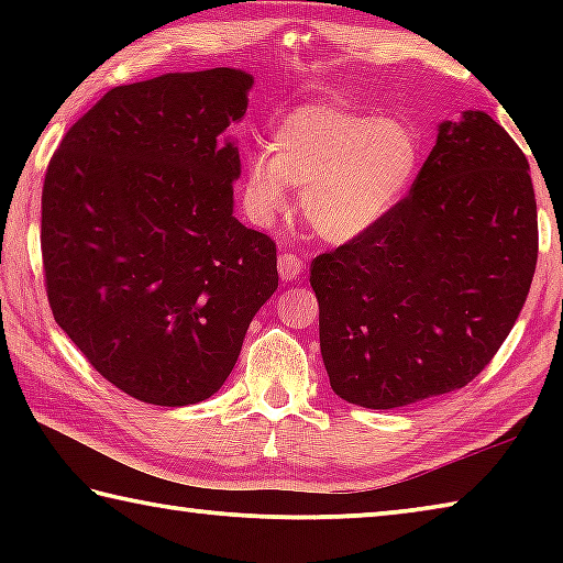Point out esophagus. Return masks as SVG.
<instances>
[{"instance_id":"esophagus-1","label":"esophagus","mask_w":563,"mask_h":563,"mask_svg":"<svg viewBox=\"0 0 563 563\" xmlns=\"http://www.w3.org/2000/svg\"><path fill=\"white\" fill-rule=\"evenodd\" d=\"M278 273L283 280H295L302 275V261L295 253H283L278 258Z\"/></svg>"}]
</instances>
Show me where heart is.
I'll list each match as a JSON object with an SVG mask.
<instances>
[{
  "mask_svg": "<svg viewBox=\"0 0 563 563\" xmlns=\"http://www.w3.org/2000/svg\"><path fill=\"white\" fill-rule=\"evenodd\" d=\"M422 161V139L405 119L330 103L290 111L268 151L245 168V203L261 223L300 190V213L330 243L365 235L402 203Z\"/></svg>",
  "mask_w": 563,
  "mask_h": 563,
  "instance_id": "obj_1",
  "label": "heart"
}]
</instances>
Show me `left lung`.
Instances as JSON below:
<instances>
[{
  "label": "left lung",
  "instance_id": "obj_1",
  "mask_svg": "<svg viewBox=\"0 0 563 563\" xmlns=\"http://www.w3.org/2000/svg\"><path fill=\"white\" fill-rule=\"evenodd\" d=\"M537 255L523 151L484 111L440 123L402 203L310 265L332 393L393 409L470 385L517 322Z\"/></svg>",
  "mask_w": 563,
  "mask_h": 563
}]
</instances>
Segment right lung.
Wrapping results in <instances>:
<instances>
[{"instance_id": "obj_1", "label": "right lung", "mask_w": 563, "mask_h": 563, "mask_svg": "<svg viewBox=\"0 0 563 563\" xmlns=\"http://www.w3.org/2000/svg\"><path fill=\"white\" fill-rule=\"evenodd\" d=\"M253 76L164 74L113 87L66 131L42 190L54 320L121 393L196 405L231 375L278 288L271 235L233 216L241 158L218 136Z\"/></svg>"}]
</instances>
